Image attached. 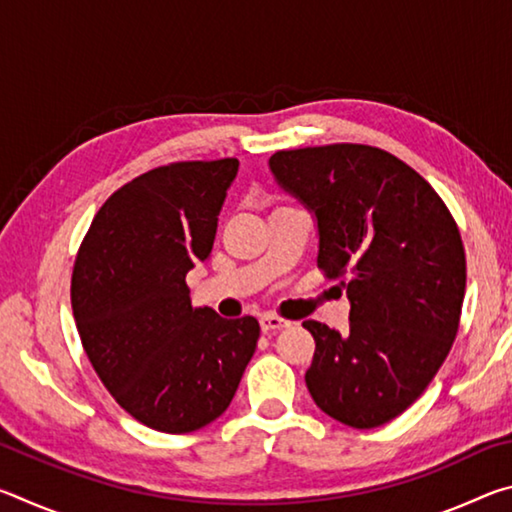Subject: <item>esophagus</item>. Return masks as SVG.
I'll list each match as a JSON object with an SVG mask.
<instances>
[{
    "label": "esophagus",
    "mask_w": 512,
    "mask_h": 512,
    "mask_svg": "<svg viewBox=\"0 0 512 512\" xmlns=\"http://www.w3.org/2000/svg\"><path fill=\"white\" fill-rule=\"evenodd\" d=\"M289 325H291L289 320H284L280 316H273V314H264L262 318H259V327H262V332H277V329H284Z\"/></svg>",
    "instance_id": "1"
}]
</instances>
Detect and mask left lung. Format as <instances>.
I'll use <instances>...</instances> for the list:
<instances>
[{
    "instance_id": "8db88e82",
    "label": "left lung",
    "mask_w": 512,
    "mask_h": 512,
    "mask_svg": "<svg viewBox=\"0 0 512 512\" xmlns=\"http://www.w3.org/2000/svg\"><path fill=\"white\" fill-rule=\"evenodd\" d=\"M284 192L314 212L318 268L341 282L350 329L305 320L316 352L305 381L320 411L354 429L397 418L443 366L465 296L454 216L409 164L366 144L277 151Z\"/></svg>"
}]
</instances>
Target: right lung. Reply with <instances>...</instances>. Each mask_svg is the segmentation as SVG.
Segmentation results:
<instances>
[{
    "mask_svg": "<svg viewBox=\"0 0 512 512\" xmlns=\"http://www.w3.org/2000/svg\"><path fill=\"white\" fill-rule=\"evenodd\" d=\"M237 158L171 162L119 187L94 216L72 273L83 350L137 422L164 433L228 409L259 323L192 307L187 273L212 253Z\"/></svg>",
    "mask_w": 512,
    "mask_h": 512,
    "instance_id": "obj_1",
    "label": "right lung"
}]
</instances>
